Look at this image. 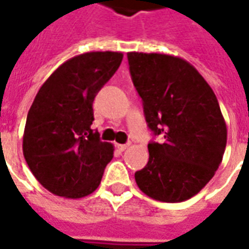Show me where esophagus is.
<instances>
[{"label":"esophagus","mask_w":249,"mask_h":249,"mask_svg":"<svg viewBox=\"0 0 249 249\" xmlns=\"http://www.w3.org/2000/svg\"><path fill=\"white\" fill-rule=\"evenodd\" d=\"M128 146H129V144H117V149L120 152H124L125 149H128Z\"/></svg>","instance_id":"34e87169"}]
</instances>
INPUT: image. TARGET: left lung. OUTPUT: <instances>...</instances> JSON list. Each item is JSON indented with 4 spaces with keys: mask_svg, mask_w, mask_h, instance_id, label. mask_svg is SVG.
Instances as JSON below:
<instances>
[{
    "mask_svg": "<svg viewBox=\"0 0 249 249\" xmlns=\"http://www.w3.org/2000/svg\"><path fill=\"white\" fill-rule=\"evenodd\" d=\"M132 81L149 129V160L135 173L146 196L180 203L213 178L227 145V125L216 94L188 61L161 53L129 52Z\"/></svg>",
    "mask_w": 249,
    "mask_h": 249,
    "instance_id": "obj_1",
    "label": "left lung"
}]
</instances>
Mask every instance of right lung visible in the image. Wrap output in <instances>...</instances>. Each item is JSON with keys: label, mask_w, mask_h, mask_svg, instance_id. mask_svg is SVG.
Here are the masks:
<instances>
[{"label": "right lung", "mask_w": 249, "mask_h": 249, "mask_svg": "<svg viewBox=\"0 0 249 249\" xmlns=\"http://www.w3.org/2000/svg\"><path fill=\"white\" fill-rule=\"evenodd\" d=\"M121 61L120 52L78 54L58 66L37 93L22 151L35 178L53 195L85 197L101 183L114 148L92 129L93 101Z\"/></svg>", "instance_id": "right-lung-1"}]
</instances>
